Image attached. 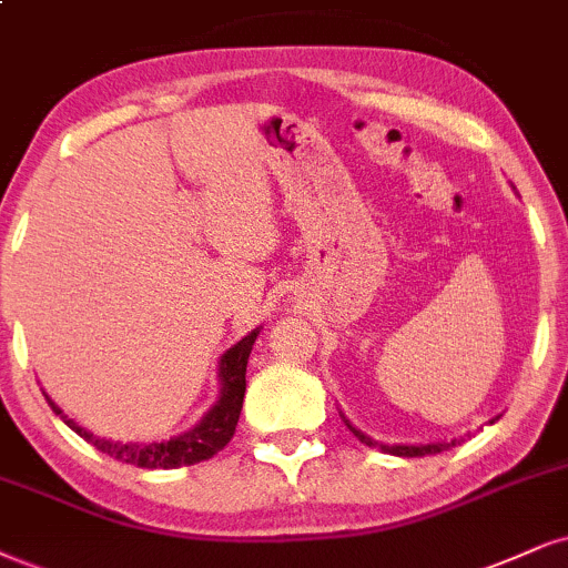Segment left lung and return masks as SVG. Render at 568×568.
<instances>
[{
  "label": "left lung",
  "mask_w": 568,
  "mask_h": 568,
  "mask_svg": "<svg viewBox=\"0 0 568 568\" xmlns=\"http://www.w3.org/2000/svg\"><path fill=\"white\" fill-rule=\"evenodd\" d=\"M339 416L345 418V413L339 410ZM500 416H495V418H489L487 424H495L498 422ZM345 424H347V429L355 434V437L361 439L363 445H368V447H379L382 453H389V455H400V458H422V455H434V453H439V450H447V447H453L455 443H460V439H450V443H445V439H437V443H379V439H374V437H368L366 432H361L358 426L355 424H349V418H345Z\"/></svg>",
  "instance_id": "left-lung-1"
}]
</instances>
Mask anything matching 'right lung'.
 <instances>
[{"label": "right lung", "mask_w": 568, "mask_h": 568, "mask_svg": "<svg viewBox=\"0 0 568 568\" xmlns=\"http://www.w3.org/2000/svg\"><path fill=\"white\" fill-rule=\"evenodd\" d=\"M263 326L252 328L247 337H242L236 345H231L226 353L221 355L219 361V400H215L213 408H210L205 416L200 418L197 424L189 432H181L171 439H160V443H115V439L97 437L94 432L83 429L68 418L58 403L47 395V403L52 405V410L65 422L70 429H73L79 437L87 439L89 445H94L97 450L108 453L110 458L123 460V464L139 466V468H179V466H194L200 460L213 458L215 453L223 450L229 445V439L234 437L236 422H240L242 413V400L244 389H247V361L252 353V345H255L257 334H261Z\"/></svg>", "instance_id": "obj_1"}]
</instances>
